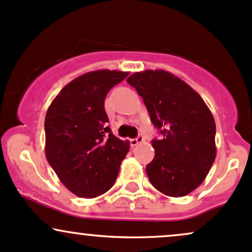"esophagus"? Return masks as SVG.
Instances as JSON below:
<instances>
[{
    "mask_svg": "<svg viewBox=\"0 0 252 252\" xmlns=\"http://www.w3.org/2000/svg\"><path fill=\"white\" fill-rule=\"evenodd\" d=\"M144 141V137L143 135H138L137 138H134V139H131V146L132 148H134V146L139 145V144H141Z\"/></svg>",
    "mask_w": 252,
    "mask_h": 252,
    "instance_id": "1",
    "label": "esophagus"
}]
</instances>
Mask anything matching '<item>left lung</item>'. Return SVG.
I'll list each match as a JSON object with an SVG mask.
<instances>
[{
  "mask_svg": "<svg viewBox=\"0 0 252 252\" xmlns=\"http://www.w3.org/2000/svg\"><path fill=\"white\" fill-rule=\"evenodd\" d=\"M143 97L162 139L152 140L155 157L146 165L160 193L186 196L205 181L216 159V121L195 90L174 73L145 70L127 78Z\"/></svg>",
  "mask_w": 252,
  "mask_h": 252,
  "instance_id": "8db88e82",
  "label": "left lung"
}]
</instances>
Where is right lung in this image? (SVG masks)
<instances>
[{
    "instance_id": "add662e5",
    "label": "right lung",
    "mask_w": 252,
    "mask_h": 252,
    "mask_svg": "<svg viewBox=\"0 0 252 252\" xmlns=\"http://www.w3.org/2000/svg\"><path fill=\"white\" fill-rule=\"evenodd\" d=\"M129 72L95 70L67 83L45 117V155L71 193L92 199L113 187L129 143L107 126L104 98Z\"/></svg>"
}]
</instances>
